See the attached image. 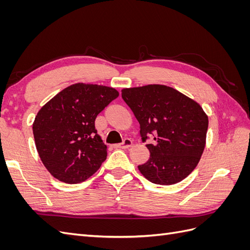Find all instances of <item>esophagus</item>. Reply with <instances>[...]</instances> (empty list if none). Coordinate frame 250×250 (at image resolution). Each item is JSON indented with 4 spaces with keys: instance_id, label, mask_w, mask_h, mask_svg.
I'll return each instance as SVG.
<instances>
[{
    "instance_id": "esophagus-1",
    "label": "esophagus",
    "mask_w": 250,
    "mask_h": 250,
    "mask_svg": "<svg viewBox=\"0 0 250 250\" xmlns=\"http://www.w3.org/2000/svg\"><path fill=\"white\" fill-rule=\"evenodd\" d=\"M132 145V141L130 139H126L122 144H117V145H113L115 148H122V149H128L131 147Z\"/></svg>"
}]
</instances>
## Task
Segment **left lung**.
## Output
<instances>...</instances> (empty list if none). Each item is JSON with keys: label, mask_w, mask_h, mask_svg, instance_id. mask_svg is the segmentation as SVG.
Wrapping results in <instances>:
<instances>
[{"label": "left lung", "mask_w": 250, "mask_h": 250, "mask_svg": "<svg viewBox=\"0 0 250 250\" xmlns=\"http://www.w3.org/2000/svg\"><path fill=\"white\" fill-rule=\"evenodd\" d=\"M122 98L140 123L150 158L138 166L144 177L169 186L185 179L198 165L207 142L208 118L200 104L175 88L148 84L122 89Z\"/></svg>", "instance_id": "1"}]
</instances>
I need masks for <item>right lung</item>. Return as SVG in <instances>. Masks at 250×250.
<instances>
[{
	"instance_id": "obj_1",
	"label": "right lung",
	"mask_w": 250,
	"mask_h": 250,
	"mask_svg": "<svg viewBox=\"0 0 250 250\" xmlns=\"http://www.w3.org/2000/svg\"><path fill=\"white\" fill-rule=\"evenodd\" d=\"M118 97L113 87L75 83L39 110L32 127L35 146L53 177L79 184L99 170L107 147L95 129V120Z\"/></svg>"
}]
</instances>
